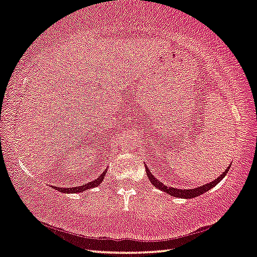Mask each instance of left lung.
<instances>
[{"label":"left lung","instance_id":"1","mask_svg":"<svg viewBox=\"0 0 257 257\" xmlns=\"http://www.w3.org/2000/svg\"><path fill=\"white\" fill-rule=\"evenodd\" d=\"M145 170H146V175H148L150 182L152 183V184L157 187V189L164 191V192L168 193L169 195H173V197H176V198H182V199H191V198H195L198 197V195L203 194L207 191H209L211 187H214L216 184H218L219 182H221L224 177H225V175L229 172V168L224 170V172L219 175V176L216 178V180L210 182V183H207L205 185H201L199 187H194V189H190V190H183V189H176V187H173V186H168L164 184V183L158 181L156 177L153 176L152 174H151L150 169L148 168V166H145Z\"/></svg>","mask_w":257,"mask_h":257}]
</instances>
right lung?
I'll return each instance as SVG.
<instances>
[{
	"label": "right lung",
	"mask_w": 257,
	"mask_h": 257,
	"mask_svg": "<svg viewBox=\"0 0 257 257\" xmlns=\"http://www.w3.org/2000/svg\"><path fill=\"white\" fill-rule=\"evenodd\" d=\"M107 170H105V172L99 175L98 177H97V180L92 181V182H89L87 184L84 185H81V186H75V187H56L54 186V189H56L57 191H59V192H63V193H80V192H84V191H87L89 189H92V187H96L98 186L101 182L104 181V177L105 175H106Z\"/></svg>",
	"instance_id": "obj_1"
}]
</instances>
